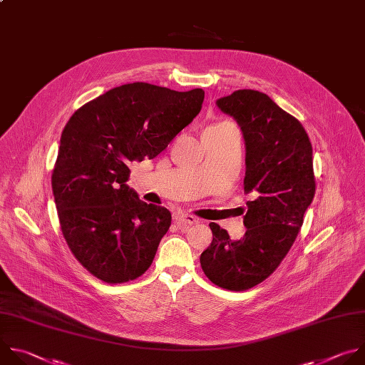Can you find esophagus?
<instances>
[{"label": "esophagus", "mask_w": 365, "mask_h": 365, "mask_svg": "<svg viewBox=\"0 0 365 365\" xmlns=\"http://www.w3.org/2000/svg\"><path fill=\"white\" fill-rule=\"evenodd\" d=\"M174 220H175V223L180 227H184V229L198 223V218L194 217L192 214H188V212H175L174 214Z\"/></svg>", "instance_id": "esophagus-1"}]
</instances>
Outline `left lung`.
Listing matches in <instances>:
<instances>
[{
	"label": "left lung",
	"mask_w": 365,
	"mask_h": 365,
	"mask_svg": "<svg viewBox=\"0 0 365 365\" xmlns=\"http://www.w3.org/2000/svg\"><path fill=\"white\" fill-rule=\"evenodd\" d=\"M215 105L240 126L246 145L243 217L246 233L232 240L215 223L201 253L205 276L229 290H246L270 276L292 247L315 195L312 145L301 122L267 95L243 89Z\"/></svg>",
	"instance_id": "1"
}]
</instances>
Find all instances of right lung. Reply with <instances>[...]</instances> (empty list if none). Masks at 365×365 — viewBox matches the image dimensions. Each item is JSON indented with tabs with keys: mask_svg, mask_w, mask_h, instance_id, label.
<instances>
[{
	"mask_svg": "<svg viewBox=\"0 0 365 365\" xmlns=\"http://www.w3.org/2000/svg\"><path fill=\"white\" fill-rule=\"evenodd\" d=\"M202 89L136 82L85 103L66 123L51 175L61 233L71 253L106 283L139 277L171 226V212L139 200L132 161L153 160L200 113Z\"/></svg>",
	"mask_w": 365,
	"mask_h": 365,
	"instance_id": "obj_1",
	"label": "right lung"
}]
</instances>
